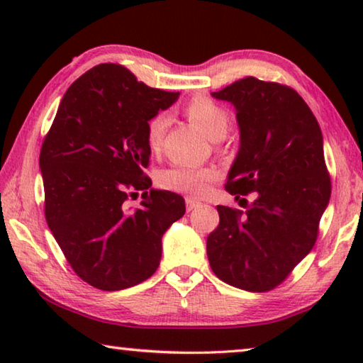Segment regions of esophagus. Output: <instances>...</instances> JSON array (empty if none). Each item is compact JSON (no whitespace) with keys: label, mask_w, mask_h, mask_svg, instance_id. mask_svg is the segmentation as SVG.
<instances>
[{"label":"esophagus","mask_w":363,"mask_h":363,"mask_svg":"<svg viewBox=\"0 0 363 363\" xmlns=\"http://www.w3.org/2000/svg\"><path fill=\"white\" fill-rule=\"evenodd\" d=\"M186 206H187V211H194L195 208L200 206V201H195L192 199H186Z\"/></svg>","instance_id":"obj_1"}]
</instances>
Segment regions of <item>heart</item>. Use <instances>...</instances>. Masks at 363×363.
I'll use <instances>...</instances> for the list:
<instances>
[{
	"mask_svg": "<svg viewBox=\"0 0 363 363\" xmlns=\"http://www.w3.org/2000/svg\"><path fill=\"white\" fill-rule=\"evenodd\" d=\"M184 113L187 118L199 126L208 138L216 140L225 136L230 126V113L220 104L214 102L208 97H194L186 106ZM168 116L164 113H157L147 121L145 125V140L150 150H158L162 147L164 131L168 128ZM219 173L214 168H196L190 164H173L163 169L158 174V184L163 189L174 190V192L189 194L192 196H203L214 182Z\"/></svg>",
	"mask_w": 363,
	"mask_h": 363,
	"instance_id": "1",
	"label": "heart"
}]
</instances>
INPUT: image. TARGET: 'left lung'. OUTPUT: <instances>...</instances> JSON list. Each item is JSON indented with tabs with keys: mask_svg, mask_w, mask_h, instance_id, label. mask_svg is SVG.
<instances>
[{
	"mask_svg": "<svg viewBox=\"0 0 363 363\" xmlns=\"http://www.w3.org/2000/svg\"><path fill=\"white\" fill-rule=\"evenodd\" d=\"M237 110L240 150L225 190L256 192L247 211L218 206L206 240L216 277L247 291L279 286L314 248L331 195L320 126L290 86L247 77L211 93Z\"/></svg>",
	"mask_w": 363,
	"mask_h": 363,
	"instance_id": "obj_1",
	"label": "left lung"
}]
</instances>
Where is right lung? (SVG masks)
I'll return each mask as SVG.
<instances>
[{"mask_svg":"<svg viewBox=\"0 0 363 363\" xmlns=\"http://www.w3.org/2000/svg\"><path fill=\"white\" fill-rule=\"evenodd\" d=\"M179 93L150 88L126 67L101 64L73 82L43 140L40 168L45 216L79 279L104 291L152 277L164 230L186 203L169 190L149 189L145 125ZM140 189L136 211L125 201Z\"/></svg>","mask_w":363,"mask_h":363,"instance_id":"right-lung-1","label":"right lung"}]
</instances>
